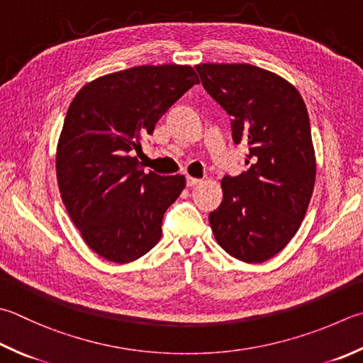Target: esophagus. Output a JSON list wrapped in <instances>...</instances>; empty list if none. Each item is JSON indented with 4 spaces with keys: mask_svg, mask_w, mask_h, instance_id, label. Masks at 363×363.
Segmentation results:
<instances>
[{
    "mask_svg": "<svg viewBox=\"0 0 363 363\" xmlns=\"http://www.w3.org/2000/svg\"><path fill=\"white\" fill-rule=\"evenodd\" d=\"M186 183H188V186H196V184H201L202 183V179H197V177L188 175L186 177Z\"/></svg>",
    "mask_w": 363,
    "mask_h": 363,
    "instance_id": "esophagus-1",
    "label": "esophagus"
}]
</instances>
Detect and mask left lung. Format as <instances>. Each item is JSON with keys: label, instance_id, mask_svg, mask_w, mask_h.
<instances>
[{"label": "left lung", "instance_id": "left-lung-1", "mask_svg": "<svg viewBox=\"0 0 363 363\" xmlns=\"http://www.w3.org/2000/svg\"><path fill=\"white\" fill-rule=\"evenodd\" d=\"M202 85L248 142V170L221 180L223 202L208 215L216 242L246 264L265 262L297 234L316 180L308 111L297 88L245 63L197 65Z\"/></svg>", "mask_w": 363, "mask_h": 363}]
</instances>
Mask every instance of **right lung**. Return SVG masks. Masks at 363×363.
<instances>
[{
	"mask_svg": "<svg viewBox=\"0 0 363 363\" xmlns=\"http://www.w3.org/2000/svg\"><path fill=\"white\" fill-rule=\"evenodd\" d=\"M196 84L188 65L135 66L88 82L67 108L55 161L60 194L84 242L107 261L133 262L160 242L186 179L143 172L134 153Z\"/></svg>",
	"mask_w": 363,
	"mask_h": 363,
	"instance_id": "1",
	"label": "right lung"
}]
</instances>
